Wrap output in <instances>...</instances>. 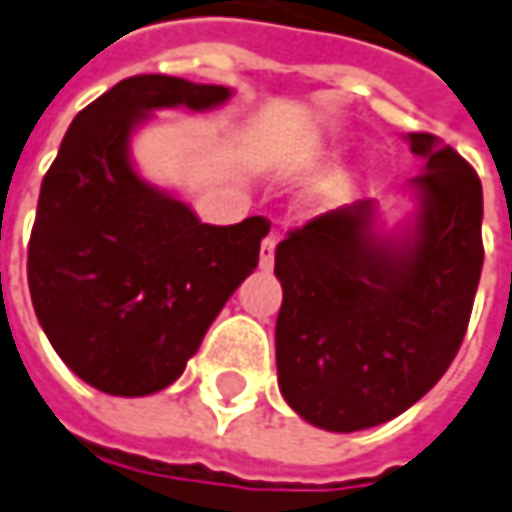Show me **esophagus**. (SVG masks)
I'll list each match as a JSON object with an SVG mask.
<instances>
[{
	"mask_svg": "<svg viewBox=\"0 0 512 512\" xmlns=\"http://www.w3.org/2000/svg\"><path fill=\"white\" fill-rule=\"evenodd\" d=\"M276 245H279V233H267L262 239V250H259V264H262V270H270V267H273Z\"/></svg>",
	"mask_w": 512,
	"mask_h": 512,
	"instance_id": "obj_1",
	"label": "esophagus"
}]
</instances>
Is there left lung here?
I'll return each instance as SVG.
<instances>
[{
    "label": "left lung",
    "instance_id": "8db88e82",
    "mask_svg": "<svg viewBox=\"0 0 512 512\" xmlns=\"http://www.w3.org/2000/svg\"><path fill=\"white\" fill-rule=\"evenodd\" d=\"M414 180L420 214L406 242L375 233V202L310 219L276 248V366L307 423L360 431L414 406L459 352L482 276V183L428 132Z\"/></svg>",
    "mask_w": 512,
    "mask_h": 512
}]
</instances>
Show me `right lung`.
<instances>
[{
  "label": "right lung",
  "instance_id": "1",
  "mask_svg": "<svg viewBox=\"0 0 512 512\" xmlns=\"http://www.w3.org/2000/svg\"><path fill=\"white\" fill-rule=\"evenodd\" d=\"M228 98L171 75L126 78L75 115L44 174L27 245L33 310L58 358L101 392L171 386L259 264L264 216L205 225L129 160V135L152 109Z\"/></svg>",
  "mask_w": 512,
  "mask_h": 512
}]
</instances>
